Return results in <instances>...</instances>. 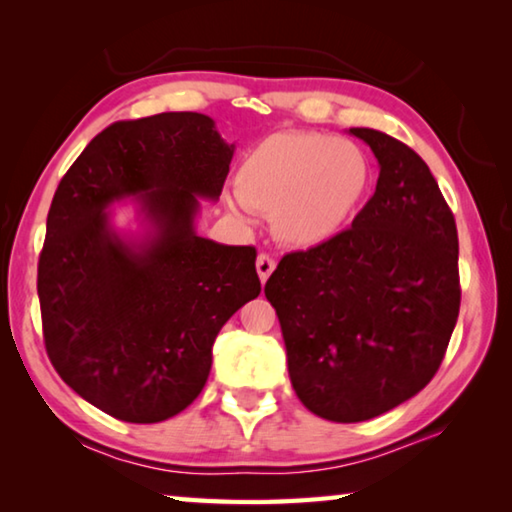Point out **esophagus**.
Returning <instances> with one entry per match:
<instances>
[{
	"label": "esophagus",
	"mask_w": 512,
	"mask_h": 512,
	"mask_svg": "<svg viewBox=\"0 0 512 512\" xmlns=\"http://www.w3.org/2000/svg\"><path fill=\"white\" fill-rule=\"evenodd\" d=\"M273 271H275V259L266 253L259 255L257 257V275H259V280H262V284H266V280L271 277Z\"/></svg>",
	"instance_id": "esophagus-1"
}]
</instances>
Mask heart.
Instances as JSON below:
<instances>
[{
  "mask_svg": "<svg viewBox=\"0 0 512 512\" xmlns=\"http://www.w3.org/2000/svg\"><path fill=\"white\" fill-rule=\"evenodd\" d=\"M370 178L368 155L354 142L323 133H275L241 160L232 207L273 214L277 239L314 248L343 232Z\"/></svg>",
  "mask_w": 512,
  "mask_h": 512,
  "instance_id": "heart-1",
  "label": "heart"
}]
</instances>
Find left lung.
<instances>
[{"instance_id": "left-lung-1", "label": "left lung", "mask_w": 512, "mask_h": 512, "mask_svg": "<svg viewBox=\"0 0 512 512\" xmlns=\"http://www.w3.org/2000/svg\"><path fill=\"white\" fill-rule=\"evenodd\" d=\"M379 162L352 228L282 257L264 293L280 318L298 400L332 422H363L420 393L461 307L456 221L418 153L350 128Z\"/></svg>"}]
</instances>
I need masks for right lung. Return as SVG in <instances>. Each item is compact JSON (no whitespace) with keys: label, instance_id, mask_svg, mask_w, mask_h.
<instances>
[{"label":"right lung","instance_id":"right-lung-1","mask_svg":"<svg viewBox=\"0 0 512 512\" xmlns=\"http://www.w3.org/2000/svg\"><path fill=\"white\" fill-rule=\"evenodd\" d=\"M235 144L201 112L115 121L85 146L51 201L38 262L42 336L60 379L112 418H173L203 391L212 345L262 291L253 246L198 237V198L221 196ZM137 197L142 242L107 207Z\"/></svg>","mask_w":512,"mask_h":512}]
</instances>
